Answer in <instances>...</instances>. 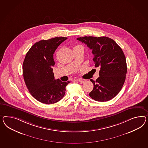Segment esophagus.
I'll list each match as a JSON object with an SVG mask.
<instances>
[{"label": "esophagus", "mask_w": 148, "mask_h": 148, "mask_svg": "<svg viewBox=\"0 0 148 148\" xmlns=\"http://www.w3.org/2000/svg\"><path fill=\"white\" fill-rule=\"evenodd\" d=\"M78 81L80 82V83H84L85 82H86L87 80L83 79H78Z\"/></svg>", "instance_id": "obj_1"}]
</instances>
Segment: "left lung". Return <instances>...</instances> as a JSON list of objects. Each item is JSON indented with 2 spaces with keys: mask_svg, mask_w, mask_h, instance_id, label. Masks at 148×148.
Wrapping results in <instances>:
<instances>
[{
  "mask_svg": "<svg viewBox=\"0 0 148 148\" xmlns=\"http://www.w3.org/2000/svg\"><path fill=\"white\" fill-rule=\"evenodd\" d=\"M92 50L95 67L100 68V76L90 81L94 88L89 95L96 101L113 99L122 88L127 71L124 53L116 42L106 36L77 38Z\"/></svg>",
  "mask_w": 148,
  "mask_h": 148,
  "instance_id": "8db88e82",
  "label": "left lung"
}]
</instances>
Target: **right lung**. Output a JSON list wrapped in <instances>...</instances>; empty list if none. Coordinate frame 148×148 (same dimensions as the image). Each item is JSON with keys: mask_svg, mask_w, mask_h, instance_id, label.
<instances>
[{"mask_svg": "<svg viewBox=\"0 0 148 148\" xmlns=\"http://www.w3.org/2000/svg\"><path fill=\"white\" fill-rule=\"evenodd\" d=\"M66 37L42 40L29 49L23 64L24 81L32 96L45 104L55 103L64 95L66 87L70 82L54 79L53 54Z\"/></svg>", "mask_w": 148, "mask_h": 148, "instance_id": "obj_1", "label": "right lung"}]
</instances>
